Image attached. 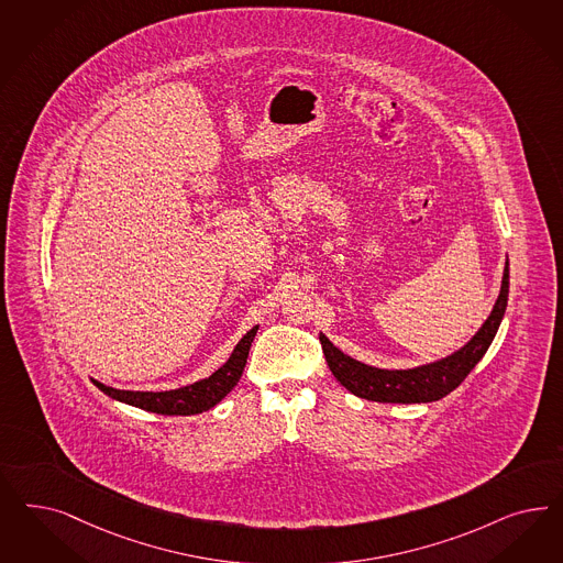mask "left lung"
Returning <instances> with one entry per match:
<instances>
[{
	"label": "left lung",
	"mask_w": 563,
	"mask_h": 563,
	"mask_svg": "<svg viewBox=\"0 0 563 563\" xmlns=\"http://www.w3.org/2000/svg\"><path fill=\"white\" fill-rule=\"evenodd\" d=\"M508 294L509 261L506 258L501 290L495 300V307L483 327L472 335L471 342L441 361L420 364L415 368L368 366L344 354L340 347L331 344L323 333H319V340L323 345V354L333 377L342 383L350 394L371 399V401H383V404L437 401L445 398L450 391H454L489 350L490 342L501 325L504 312L508 307Z\"/></svg>",
	"instance_id": "1"
}]
</instances>
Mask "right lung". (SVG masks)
Instances as JSON below:
<instances>
[{
  "mask_svg": "<svg viewBox=\"0 0 563 563\" xmlns=\"http://www.w3.org/2000/svg\"><path fill=\"white\" fill-rule=\"evenodd\" d=\"M258 325H254L240 342H238L232 356L225 361L223 366H219L213 375H209L207 379L192 383V385H184L178 389H169V391H128V389H115L103 383H92L108 394L109 398L124 401L128 406L141 408L146 412H157L165 417H190V415H200L205 410H211L213 406H218L221 399L225 398L234 387H236L242 371L246 366V358L251 352L254 335H256Z\"/></svg>",
  "mask_w": 563,
  "mask_h": 563,
  "instance_id": "1",
  "label": "right lung"
}]
</instances>
